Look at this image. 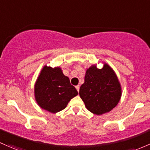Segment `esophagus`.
<instances>
[{"instance_id": "34e87169", "label": "esophagus", "mask_w": 150, "mask_h": 150, "mask_svg": "<svg viewBox=\"0 0 150 150\" xmlns=\"http://www.w3.org/2000/svg\"><path fill=\"white\" fill-rule=\"evenodd\" d=\"M75 88H76V90H78V92H79V90H80V85H77V86H75Z\"/></svg>"}]
</instances>
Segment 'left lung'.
Masks as SVG:
<instances>
[{"instance_id":"8db88e82","label":"left lung","mask_w":150,"mask_h":150,"mask_svg":"<svg viewBox=\"0 0 150 150\" xmlns=\"http://www.w3.org/2000/svg\"><path fill=\"white\" fill-rule=\"evenodd\" d=\"M80 96L87 109L95 115L111 111L121 98V87L115 72L105 64L102 69L93 65L85 73Z\"/></svg>"}]
</instances>
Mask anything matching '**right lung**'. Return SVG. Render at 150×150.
Listing matches in <instances>:
<instances>
[{
  "instance_id": "1",
  "label": "right lung",
  "mask_w": 150,
  "mask_h": 150,
  "mask_svg": "<svg viewBox=\"0 0 150 150\" xmlns=\"http://www.w3.org/2000/svg\"><path fill=\"white\" fill-rule=\"evenodd\" d=\"M78 94L60 67H44L35 85V97L38 104L52 113L65 109L68 102Z\"/></svg>"
}]
</instances>
